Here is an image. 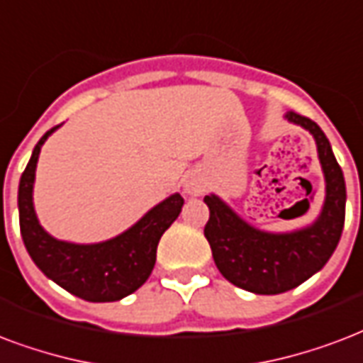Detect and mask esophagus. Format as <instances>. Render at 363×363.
<instances>
[{
    "instance_id": "34e87169",
    "label": "esophagus",
    "mask_w": 363,
    "mask_h": 363,
    "mask_svg": "<svg viewBox=\"0 0 363 363\" xmlns=\"http://www.w3.org/2000/svg\"><path fill=\"white\" fill-rule=\"evenodd\" d=\"M206 179L197 174V172H191V174H187L184 179V189L185 193H189V195H203L206 191Z\"/></svg>"
}]
</instances>
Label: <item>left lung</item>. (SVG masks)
<instances>
[{
  "mask_svg": "<svg viewBox=\"0 0 363 363\" xmlns=\"http://www.w3.org/2000/svg\"><path fill=\"white\" fill-rule=\"evenodd\" d=\"M285 120L312 133L318 147L325 197L314 222L291 231H266L239 216L216 193L204 197L211 211L204 237L216 268L235 287L256 295H279L318 274L337 249L345 225L347 185L331 143L314 120L291 111Z\"/></svg>",
  "mask_w": 363,
  "mask_h": 363,
  "instance_id": "1",
  "label": "left lung"
}]
</instances>
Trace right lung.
Instances as JSON below:
<instances>
[{
  "label": "right lung",
  "mask_w": 363,
  "mask_h": 363,
  "mask_svg": "<svg viewBox=\"0 0 363 363\" xmlns=\"http://www.w3.org/2000/svg\"><path fill=\"white\" fill-rule=\"evenodd\" d=\"M55 126L38 141L18 184V222L30 258L43 275L70 295L88 302H114L132 295L149 279L162 233L179 216L184 197L172 193L126 231L99 243H70L43 230L34 208V182L42 145Z\"/></svg>",
  "instance_id": "obj_1"
}]
</instances>
